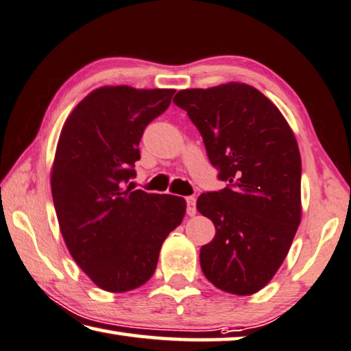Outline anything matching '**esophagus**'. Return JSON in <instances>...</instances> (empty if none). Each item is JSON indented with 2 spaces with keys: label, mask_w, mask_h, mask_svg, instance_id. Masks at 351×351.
I'll return each mask as SVG.
<instances>
[{
  "label": "esophagus",
  "mask_w": 351,
  "mask_h": 351,
  "mask_svg": "<svg viewBox=\"0 0 351 351\" xmlns=\"http://www.w3.org/2000/svg\"><path fill=\"white\" fill-rule=\"evenodd\" d=\"M195 213H197V210H195V199L186 197V214L193 217V216H195Z\"/></svg>",
  "instance_id": "obj_1"
}]
</instances>
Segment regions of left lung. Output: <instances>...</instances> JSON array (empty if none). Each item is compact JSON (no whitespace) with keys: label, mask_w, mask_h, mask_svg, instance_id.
Listing matches in <instances>:
<instances>
[{"label":"left lung","mask_w":351,"mask_h":351,"mask_svg":"<svg viewBox=\"0 0 351 351\" xmlns=\"http://www.w3.org/2000/svg\"><path fill=\"white\" fill-rule=\"evenodd\" d=\"M199 129L208 158L226 182L204 193L197 210L216 236L200 248V267L220 290H262L288 254L300 223L299 147L284 115L253 86L185 89L174 97Z\"/></svg>","instance_id":"1"}]
</instances>
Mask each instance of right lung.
<instances>
[{
	"instance_id": "right-lung-1",
	"label": "right lung",
	"mask_w": 351,
	"mask_h": 351,
	"mask_svg": "<svg viewBox=\"0 0 351 351\" xmlns=\"http://www.w3.org/2000/svg\"><path fill=\"white\" fill-rule=\"evenodd\" d=\"M174 89L104 86L77 104L61 129L52 199L73 261L104 291L143 285L186 204L126 186L135 177L145 128L171 104Z\"/></svg>"
}]
</instances>
